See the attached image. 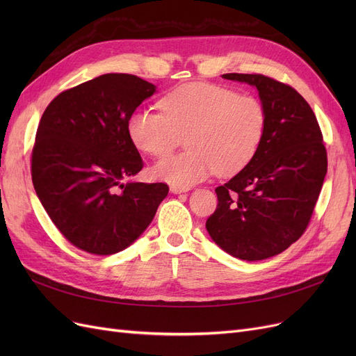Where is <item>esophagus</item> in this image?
I'll list each match as a JSON object with an SVG mask.
<instances>
[{
	"label": "esophagus",
	"instance_id": "1",
	"mask_svg": "<svg viewBox=\"0 0 356 356\" xmlns=\"http://www.w3.org/2000/svg\"><path fill=\"white\" fill-rule=\"evenodd\" d=\"M186 191H188V188H182V187L170 186V193H172V195H181V193H186Z\"/></svg>",
	"mask_w": 356,
	"mask_h": 356
}]
</instances>
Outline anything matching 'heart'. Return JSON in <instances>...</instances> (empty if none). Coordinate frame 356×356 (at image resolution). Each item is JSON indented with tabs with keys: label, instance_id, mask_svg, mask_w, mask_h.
Listing matches in <instances>:
<instances>
[{
	"label": "heart",
	"instance_id": "b5f03b06",
	"mask_svg": "<svg viewBox=\"0 0 356 356\" xmlns=\"http://www.w3.org/2000/svg\"><path fill=\"white\" fill-rule=\"evenodd\" d=\"M164 114L138 108L127 120L134 145L163 156L187 139V152L160 159L153 177L187 188L211 174L229 177L243 169L260 148L266 129L264 104L252 95L211 83L182 84L159 102Z\"/></svg>",
	"mask_w": 356,
	"mask_h": 356
}]
</instances>
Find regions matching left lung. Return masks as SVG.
Wrapping results in <instances>:
<instances>
[{"label": "left lung", "instance_id": "obj_1", "mask_svg": "<svg viewBox=\"0 0 356 356\" xmlns=\"http://www.w3.org/2000/svg\"><path fill=\"white\" fill-rule=\"evenodd\" d=\"M254 86L267 111L258 152L238 175L215 188L207 221L212 241L246 261L284 252L305 233L327 174V149L310 105L296 89L261 74H224Z\"/></svg>", "mask_w": 356, "mask_h": 356}]
</instances>
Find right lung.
I'll use <instances>...</instances> for the list:
<instances>
[{
	"instance_id": "right-lung-1",
	"label": "right lung",
	"mask_w": 356,
	"mask_h": 356,
	"mask_svg": "<svg viewBox=\"0 0 356 356\" xmlns=\"http://www.w3.org/2000/svg\"><path fill=\"white\" fill-rule=\"evenodd\" d=\"M154 93L136 75L104 74L58 95L41 117L32 184L58 230L86 252L123 251L168 196L163 182H124L144 166L129 115Z\"/></svg>"
}]
</instances>
